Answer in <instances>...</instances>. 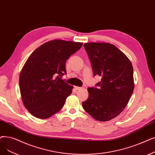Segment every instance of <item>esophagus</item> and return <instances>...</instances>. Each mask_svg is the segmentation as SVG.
Instances as JSON below:
<instances>
[{
    "instance_id": "esophagus-1",
    "label": "esophagus",
    "mask_w": 155,
    "mask_h": 155,
    "mask_svg": "<svg viewBox=\"0 0 155 155\" xmlns=\"http://www.w3.org/2000/svg\"><path fill=\"white\" fill-rule=\"evenodd\" d=\"M75 89L77 90V91H78V90H80L82 89V87H77V86H75Z\"/></svg>"
}]
</instances>
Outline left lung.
<instances>
[{
  "label": "left lung",
  "instance_id": "8db88e82",
  "mask_svg": "<svg viewBox=\"0 0 155 155\" xmlns=\"http://www.w3.org/2000/svg\"><path fill=\"white\" fill-rule=\"evenodd\" d=\"M94 75L101 77L97 87H89V97L82 103L84 110L94 119L106 122L122 112L132 96L133 67L129 59L109 43H85Z\"/></svg>",
  "mask_w": 155,
  "mask_h": 155
}]
</instances>
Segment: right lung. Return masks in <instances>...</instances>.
<instances>
[{
    "label": "right lung",
    "instance_id": "right-lung-1",
    "mask_svg": "<svg viewBox=\"0 0 155 155\" xmlns=\"http://www.w3.org/2000/svg\"><path fill=\"white\" fill-rule=\"evenodd\" d=\"M83 44L53 40L32 52L19 75L23 103L33 116L48 118L62 109L73 87L61 77L66 73V61Z\"/></svg>",
    "mask_w": 155,
    "mask_h": 155
}]
</instances>
